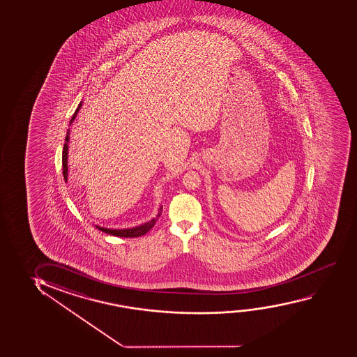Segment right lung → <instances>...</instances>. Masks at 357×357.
Masks as SVG:
<instances>
[{
    "label": "right lung",
    "mask_w": 357,
    "mask_h": 357,
    "mask_svg": "<svg viewBox=\"0 0 357 357\" xmlns=\"http://www.w3.org/2000/svg\"><path fill=\"white\" fill-rule=\"evenodd\" d=\"M80 107L81 103L79 105V107H77V110H75L74 115H73L70 124H72L73 120L75 119V116H77V112L80 109ZM68 142H69V135H67V137H66V143H64V147H63L62 154L63 176H64L66 182H67L68 178ZM159 215H160V213H159ZM159 215H158V216H159ZM155 222H157V219H152L149 222H147V224H143L141 225V226H138V227H132V229H110L100 227V226H97V229L103 231L105 233H108V234H112V236H116V237H141V236L146 234L149 229H152L153 226L155 225Z\"/></svg>",
    "instance_id": "1"
}]
</instances>
